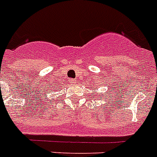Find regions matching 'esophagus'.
I'll use <instances>...</instances> for the list:
<instances>
[{"label":"esophagus","instance_id":"obj_1","mask_svg":"<svg viewBox=\"0 0 157 157\" xmlns=\"http://www.w3.org/2000/svg\"><path fill=\"white\" fill-rule=\"evenodd\" d=\"M70 83H71V84H76V81L74 80V79H71V80H70Z\"/></svg>","mask_w":157,"mask_h":157}]
</instances>
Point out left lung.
Masks as SVG:
<instances>
[{"mask_svg":"<svg viewBox=\"0 0 157 157\" xmlns=\"http://www.w3.org/2000/svg\"><path fill=\"white\" fill-rule=\"evenodd\" d=\"M97 90H98V89H97Z\"/></svg>","mask_w":157,"mask_h":157,"instance_id":"left-lung-1","label":"left lung"}]
</instances>
